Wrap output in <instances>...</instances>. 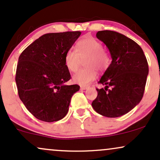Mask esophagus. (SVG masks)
<instances>
[{"mask_svg": "<svg viewBox=\"0 0 160 160\" xmlns=\"http://www.w3.org/2000/svg\"><path fill=\"white\" fill-rule=\"evenodd\" d=\"M89 86H87V85H81L80 86V88L81 90H85L87 88H88Z\"/></svg>", "mask_w": 160, "mask_h": 160, "instance_id": "34e87169", "label": "esophagus"}]
</instances>
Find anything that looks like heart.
I'll use <instances>...</instances> for the list:
<instances>
[{"label":"heart","instance_id":"heart-1","mask_svg":"<svg viewBox=\"0 0 160 160\" xmlns=\"http://www.w3.org/2000/svg\"><path fill=\"white\" fill-rule=\"evenodd\" d=\"M75 50H69L64 57L65 66L69 71L76 72L81 61L85 62L86 69H81L72 76L74 83L86 85L97 78L96 69L105 70L110 64V57L103 50L101 42L93 37L81 39L76 43Z\"/></svg>","mask_w":160,"mask_h":160}]
</instances>
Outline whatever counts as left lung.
Segmentation results:
<instances>
[{"label":"left lung","mask_w":160,"mask_h":160,"mask_svg":"<svg viewBox=\"0 0 160 160\" xmlns=\"http://www.w3.org/2000/svg\"><path fill=\"white\" fill-rule=\"evenodd\" d=\"M109 49L112 62L100 78L105 85L98 89L91 105L98 113L116 118L128 113L143 98L149 72L148 60L135 41L109 30L96 35Z\"/></svg>","instance_id":"obj_1"}]
</instances>
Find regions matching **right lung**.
I'll use <instances>...</instances> for the list:
<instances>
[{
  "label": "right lung",
  "mask_w": 160,
  "mask_h": 160,
  "mask_svg": "<svg viewBox=\"0 0 160 160\" xmlns=\"http://www.w3.org/2000/svg\"><path fill=\"white\" fill-rule=\"evenodd\" d=\"M82 32H65L43 35L19 57L16 83L18 94L31 113L52 122L67 114L71 98L78 85H66L71 78L64 57Z\"/></svg>",
  "instance_id": "add662e5"
}]
</instances>
